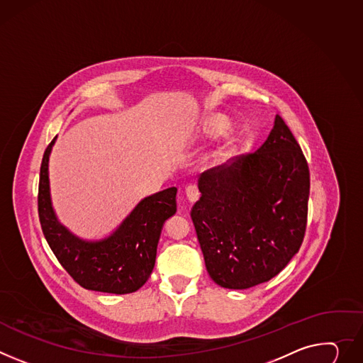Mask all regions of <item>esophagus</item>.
I'll use <instances>...</instances> for the list:
<instances>
[{"label": "esophagus", "mask_w": 363, "mask_h": 363, "mask_svg": "<svg viewBox=\"0 0 363 363\" xmlns=\"http://www.w3.org/2000/svg\"><path fill=\"white\" fill-rule=\"evenodd\" d=\"M185 194H186V199L189 203H195L196 200H199L200 196V191H199V186L194 185V184H189L185 186Z\"/></svg>", "instance_id": "esophagus-1"}]
</instances>
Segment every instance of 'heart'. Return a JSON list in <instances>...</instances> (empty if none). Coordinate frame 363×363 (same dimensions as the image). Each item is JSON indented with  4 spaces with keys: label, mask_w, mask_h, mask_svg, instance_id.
Masks as SVG:
<instances>
[{
    "label": "heart",
    "mask_w": 363,
    "mask_h": 363,
    "mask_svg": "<svg viewBox=\"0 0 363 363\" xmlns=\"http://www.w3.org/2000/svg\"><path fill=\"white\" fill-rule=\"evenodd\" d=\"M230 125V121L224 116H213L204 125V135L207 138H217L224 135Z\"/></svg>",
    "instance_id": "obj_1"
}]
</instances>
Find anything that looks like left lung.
<instances>
[{
  "mask_svg": "<svg viewBox=\"0 0 363 363\" xmlns=\"http://www.w3.org/2000/svg\"><path fill=\"white\" fill-rule=\"evenodd\" d=\"M191 210L206 268L228 289L272 279L300 250L308 213L310 171L303 150L277 116L255 153L200 177Z\"/></svg>",
  "mask_w": 363,
  "mask_h": 363,
  "instance_id": "8db88e82",
  "label": "left lung"
}]
</instances>
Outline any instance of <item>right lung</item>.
Returning a JSON list of instances; mask_svg holds the SVG:
<instances>
[{"instance_id":"add662e5","label":"right lung","mask_w":363,"mask_h":363,"mask_svg":"<svg viewBox=\"0 0 363 363\" xmlns=\"http://www.w3.org/2000/svg\"><path fill=\"white\" fill-rule=\"evenodd\" d=\"M56 138L46 147L39 181V218L43 235L75 282L85 289L130 294L149 279L163 223L177 213V188L146 196L114 232L101 240H84L65 227L52 207L49 156Z\"/></svg>"}]
</instances>
